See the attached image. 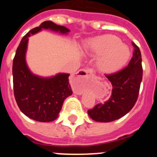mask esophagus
<instances>
[{
    "label": "esophagus",
    "mask_w": 157,
    "mask_h": 157,
    "mask_svg": "<svg viewBox=\"0 0 157 157\" xmlns=\"http://www.w3.org/2000/svg\"><path fill=\"white\" fill-rule=\"evenodd\" d=\"M91 75H92V73L90 70H82L73 76V81L78 84H79V85L82 86L86 84L89 77Z\"/></svg>",
    "instance_id": "1"
}]
</instances>
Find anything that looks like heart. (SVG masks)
Instances as JSON below:
<instances>
[{"mask_svg": "<svg viewBox=\"0 0 157 157\" xmlns=\"http://www.w3.org/2000/svg\"><path fill=\"white\" fill-rule=\"evenodd\" d=\"M86 50L95 56H100L98 62L99 70L105 74L114 73L126 65L130 56V51L121 40L114 35H104L89 40Z\"/></svg>", "mask_w": 157, "mask_h": 157, "instance_id": "heart-1", "label": "heart"}]
</instances>
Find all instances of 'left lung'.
I'll return each instance as SVG.
<instances>
[{
	"instance_id": "1",
	"label": "left lung",
	"mask_w": 157,
	"mask_h": 157,
	"mask_svg": "<svg viewBox=\"0 0 157 157\" xmlns=\"http://www.w3.org/2000/svg\"><path fill=\"white\" fill-rule=\"evenodd\" d=\"M134 46L133 57L128 66L114 74L106 75L112 85V95L104 104H98L88 111L94 121L109 123L127 114L135 105L142 80L141 54L139 48Z\"/></svg>"
}]
</instances>
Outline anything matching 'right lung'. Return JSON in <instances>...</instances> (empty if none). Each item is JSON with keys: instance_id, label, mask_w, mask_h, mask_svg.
Listing matches in <instances>:
<instances>
[{"instance_id": "obj_1", "label": "right lung", "mask_w": 157, "mask_h": 157, "mask_svg": "<svg viewBox=\"0 0 157 157\" xmlns=\"http://www.w3.org/2000/svg\"><path fill=\"white\" fill-rule=\"evenodd\" d=\"M42 29L67 34L70 30L52 21H45L32 29L22 38L16 49L12 64L14 95L23 114L38 122H51L58 117L64 100L72 94L67 73L51 77L33 74L26 62L29 37Z\"/></svg>"}]
</instances>
